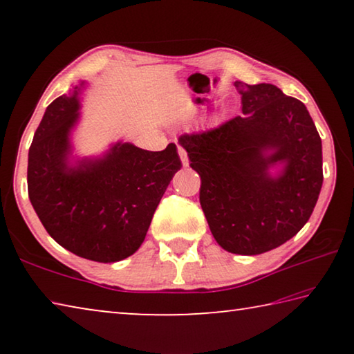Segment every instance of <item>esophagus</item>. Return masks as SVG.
Masks as SVG:
<instances>
[{
  "mask_svg": "<svg viewBox=\"0 0 354 354\" xmlns=\"http://www.w3.org/2000/svg\"><path fill=\"white\" fill-rule=\"evenodd\" d=\"M178 153H179V158H181V162L184 167L189 165V158H187V153H185V149L179 147L178 148Z\"/></svg>",
  "mask_w": 354,
  "mask_h": 354,
  "instance_id": "1",
  "label": "esophagus"
}]
</instances>
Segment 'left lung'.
I'll use <instances>...</instances> for the list:
<instances>
[{
	"label": "left lung",
	"mask_w": 354,
	"mask_h": 354,
	"mask_svg": "<svg viewBox=\"0 0 354 354\" xmlns=\"http://www.w3.org/2000/svg\"><path fill=\"white\" fill-rule=\"evenodd\" d=\"M234 86L243 115L178 143L201 178L200 203L215 241L253 256L306 225L323 184L322 139L299 100L273 84Z\"/></svg>",
	"instance_id": "1"
}]
</instances>
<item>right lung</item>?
<instances>
[{"mask_svg": "<svg viewBox=\"0 0 354 354\" xmlns=\"http://www.w3.org/2000/svg\"><path fill=\"white\" fill-rule=\"evenodd\" d=\"M84 82L46 107L28 154V194L48 234L95 262L134 254L167 187L181 169L175 143L147 151L112 143L95 158H73Z\"/></svg>", "mask_w": 354, "mask_h": 354, "instance_id": "1", "label": "right lung"}]
</instances>
